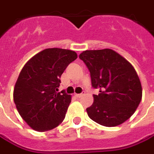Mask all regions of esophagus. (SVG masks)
<instances>
[{
    "instance_id": "esophagus-1",
    "label": "esophagus",
    "mask_w": 154,
    "mask_h": 154,
    "mask_svg": "<svg viewBox=\"0 0 154 154\" xmlns=\"http://www.w3.org/2000/svg\"><path fill=\"white\" fill-rule=\"evenodd\" d=\"M76 97H77V98H81L82 96H83L84 95V93H82V94H76Z\"/></svg>"
}]
</instances>
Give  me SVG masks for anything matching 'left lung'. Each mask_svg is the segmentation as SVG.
<instances>
[{"label": "left lung", "mask_w": 154, "mask_h": 154, "mask_svg": "<svg viewBox=\"0 0 154 154\" xmlns=\"http://www.w3.org/2000/svg\"><path fill=\"white\" fill-rule=\"evenodd\" d=\"M79 58L89 70L94 103L87 108L90 119L104 126H116L131 116L142 100L143 89L132 65L110 49L85 51Z\"/></svg>", "instance_id": "8db88e82"}]
</instances>
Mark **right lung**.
Masks as SVG:
<instances>
[{
    "instance_id": "obj_1",
    "label": "right lung",
    "mask_w": 154,
    "mask_h": 154,
    "mask_svg": "<svg viewBox=\"0 0 154 154\" xmlns=\"http://www.w3.org/2000/svg\"><path fill=\"white\" fill-rule=\"evenodd\" d=\"M77 58L75 51L45 49L25 64L16 82L13 100L26 123L38 131L55 128L63 121L72 96L57 93L60 76Z\"/></svg>"
}]
</instances>
